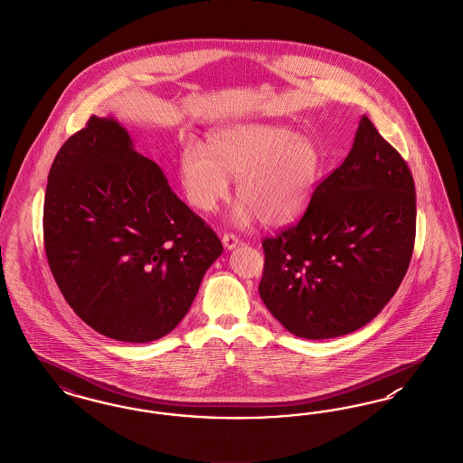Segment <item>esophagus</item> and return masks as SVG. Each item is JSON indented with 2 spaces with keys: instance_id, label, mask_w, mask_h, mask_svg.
Wrapping results in <instances>:
<instances>
[{
  "instance_id": "34e87169",
  "label": "esophagus",
  "mask_w": 463,
  "mask_h": 463,
  "mask_svg": "<svg viewBox=\"0 0 463 463\" xmlns=\"http://www.w3.org/2000/svg\"><path fill=\"white\" fill-rule=\"evenodd\" d=\"M222 242L227 250H234L240 244V240L234 234H223Z\"/></svg>"
}]
</instances>
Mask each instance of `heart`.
<instances>
[{
    "mask_svg": "<svg viewBox=\"0 0 463 463\" xmlns=\"http://www.w3.org/2000/svg\"><path fill=\"white\" fill-rule=\"evenodd\" d=\"M318 164L307 136L260 122L222 126L208 134L206 148L185 143L179 151L185 200L200 212H215L229 196V177L238 179L234 221L240 225L255 215L269 227L297 221L314 194Z\"/></svg>",
    "mask_w": 463,
    "mask_h": 463,
    "instance_id": "b5f03b06",
    "label": "heart"
}]
</instances>
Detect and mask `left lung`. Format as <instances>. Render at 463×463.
Segmentation results:
<instances>
[{"label": "left lung", "instance_id": "obj_1", "mask_svg": "<svg viewBox=\"0 0 463 463\" xmlns=\"http://www.w3.org/2000/svg\"><path fill=\"white\" fill-rule=\"evenodd\" d=\"M415 212L407 162L364 115L352 151L315 187L305 215L263 240L265 307L305 339L364 327L407 274Z\"/></svg>", "mask_w": 463, "mask_h": 463}]
</instances>
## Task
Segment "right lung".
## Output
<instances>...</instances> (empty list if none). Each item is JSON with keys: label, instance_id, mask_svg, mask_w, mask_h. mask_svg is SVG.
Returning <instances> with one entry per match:
<instances>
[{"label": "right lung", "instance_id": "obj_1", "mask_svg": "<svg viewBox=\"0 0 463 463\" xmlns=\"http://www.w3.org/2000/svg\"><path fill=\"white\" fill-rule=\"evenodd\" d=\"M43 231L71 308L96 333L124 343L170 333L223 251L164 170L134 149L129 132L96 115L56 153Z\"/></svg>", "mask_w": 463, "mask_h": 463}]
</instances>
